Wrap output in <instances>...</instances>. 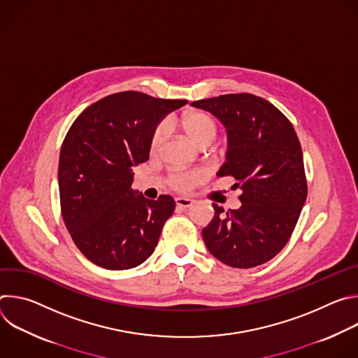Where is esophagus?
Instances as JSON below:
<instances>
[{"label": "esophagus", "mask_w": 358, "mask_h": 358, "mask_svg": "<svg viewBox=\"0 0 358 358\" xmlns=\"http://www.w3.org/2000/svg\"><path fill=\"white\" fill-rule=\"evenodd\" d=\"M176 203H177V207H178V208H181V210H187V208L192 207L194 201H192L191 198H184V196H180V198H177V199H176Z\"/></svg>", "instance_id": "esophagus-1"}]
</instances>
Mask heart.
I'll list each match as a JSON object with an SVG mask.
<instances>
[{
  "instance_id": "obj_1",
  "label": "heart",
  "mask_w": 358,
  "mask_h": 358,
  "mask_svg": "<svg viewBox=\"0 0 358 358\" xmlns=\"http://www.w3.org/2000/svg\"><path fill=\"white\" fill-rule=\"evenodd\" d=\"M181 127L185 130V133L199 145V147H208L213 144L220 133V126L217 120L207 112L194 110L188 112L180 119ZM167 138V126L166 123H160L150 138V152L152 156H156L160 152L164 141ZM206 174L201 170H191V171H177L171 174L170 184L173 188L178 191H188L196 184H199Z\"/></svg>"
}]
</instances>
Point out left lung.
Segmentation results:
<instances>
[{
  "label": "left lung",
  "mask_w": 358,
  "mask_h": 358,
  "mask_svg": "<svg viewBox=\"0 0 358 358\" xmlns=\"http://www.w3.org/2000/svg\"><path fill=\"white\" fill-rule=\"evenodd\" d=\"M218 117L228 133L218 177L242 189L238 210L215 215L202 229L208 250L222 264L249 269L271 261L287 243L308 196L303 152L289 119L268 100L229 93L191 103Z\"/></svg>",
  "instance_id": "1"
}]
</instances>
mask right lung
Here are the masks:
<instances>
[{
    "instance_id": "1",
    "label": "right lung",
    "mask_w": 358,
    "mask_h": 358,
    "mask_svg": "<svg viewBox=\"0 0 358 358\" xmlns=\"http://www.w3.org/2000/svg\"><path fill=\"white\" fill-rule=\"evenodd\" d=\"M185 103L127 90L97 100L71 126L59 156L61 211L75 245L94 265L131 269L155 252L176 201L137 194L131 171L148 160L159 122Z\"/></svg>"
}]
</instances>
